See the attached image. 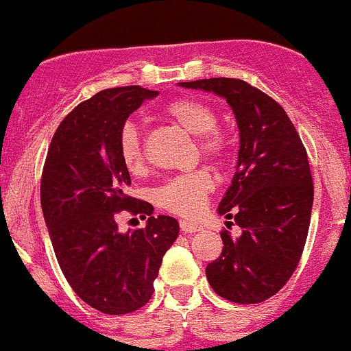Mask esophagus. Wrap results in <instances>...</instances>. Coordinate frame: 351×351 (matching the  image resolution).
Segmentation results:
<instances>
[{
  "label": "esophagus",
  "mask_w": 351,
  "mask_h": 351,
  "mask_svg": "<svg viewBox=\"0 0 351 351\" xmlns=\"http://www.w3.org/2000/svg\"><path fill=\"white\" fill-rule=\"evenodd\" d=\"M179 226H181L182 232H189V234H191V232H198L203 229L198 222H193V220H181Z\"/></svg>",
  "instance_id": "1"
}]
</instances>
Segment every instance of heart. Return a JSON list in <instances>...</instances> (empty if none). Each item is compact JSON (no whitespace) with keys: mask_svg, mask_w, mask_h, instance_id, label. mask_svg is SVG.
<instances>
[{"mask_svg":"<svg viewBox=\"0 0 351 351\" xmlns=\"http://www.w3.org/2000/svg\"><path fill=\"white\" fill-rule=\"evenodd\" d=\"M167 115L189 134L198 136V146L203 156L220 162L226 155V139L215 131L217 113L206 103L198 99H178L167 106ZM119 152L129 172H141L145 167L143 139L136 123L128 122L119 134ZM213 189V181L205 170L176 176L163 182L155 191L156 205L172 213L193 217L206 205V196Z\"/></svg>","mask_w":351,"mask_h":351,"instance_id":"b5f03b06","label":"heart"}]
</instances>
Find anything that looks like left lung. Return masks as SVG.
I'll return each mask as SVG.
<instances>
[{"label":"left lung","instance_id":"obj_1","mask_svg":"<svg viewBox=\"0 0 351 351\" xmlns=\"http://www.w3.org/2000/svg\"><path fill=\"white\" fill-rule=\"evenodd\" d=\"M179 86L226 99L239 131L236 173L217 212L243 232H220L222 253L206 265V279L229 302H265L288 282L305 248L313 203L305 146L285 108L241 79Z\"/></svg>","mask_w":351,"mask_h":351}]
</instances>
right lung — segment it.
<instances>
[{"label":"right lung","instance_id":"1","mask_svg":"<svg viewBox=\"0 0 351 351\" xmlns=\"http://www.w3.org/2000/svg\"><path fill=\"white\" fill-rule=\"evenodd\" d=\"M141 86L96 93L56 129L41 179V206L63 276L82 302L108 315L134 312L149 302L162 258L179 236L173 217H153L148 202L125 195L131 176L119 134L145 99ZM120 209L149 217L141 230L120 233Z\"/></svg>","mask_w":351,"mask_h":351}]
</instances>
